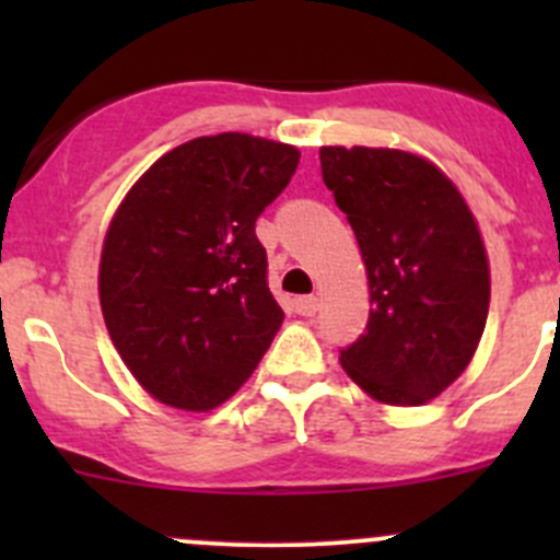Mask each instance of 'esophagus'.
I'll list each match as a JSON object with an SVG mask.
<instances>
[{"label":"esophagus","instance_id":"34e87169","mask_svg":"<svg viewBox=\"0 0 560 560\" xmlns=\"http://www.w3.org/2000/svg\"><path fill=\"white\" fill-rule=\"evenodd\" d=\"M316 308H319V301H316L314 295L298 298V301H295V312L301 316H314Z\"/></svg>","mask_w":560,"mask_h":560}]
</instances>
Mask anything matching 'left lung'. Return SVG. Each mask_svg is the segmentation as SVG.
<instances>
[{
  "label": "left lung",
  "mask_w": 560,
  "mask_h": 560,
  "mask_svg": "<svg viewBox=\"0 0 560 560\" xmlns=\"http://www.w3.org/2000/svg\"><path fill=\"white\" fill-rule=\"evenodd\" d=\"M319 162L354 230L371 295L365 332L338 360L380 404H428L466 371L488 322L477 219L453 178L411 151L322 145Z\"/></svg>",
  "instance_id": "left-lung-1"
}]
</instances>
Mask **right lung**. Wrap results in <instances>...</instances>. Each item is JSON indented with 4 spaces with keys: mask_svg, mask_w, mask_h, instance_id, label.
<instances>
[{
    "mask_svg": "<svg viewBox=\"0 0 560 560\" xmlns=\"http://www.w3.org/2000/svg\"><path fill=\"white\" fill-rule=\"evenodd\" d=\"M301 151L222 132L175 145L113 213L100 257V306L129 374L160 404L211 411L238 393L284 312L254 235Z\"/></svg>",
    "mask_w": 560,
    "mask_h": 560,
    "instance_id": "obj_1",
    "label": "right lung"
}]
</instances>
